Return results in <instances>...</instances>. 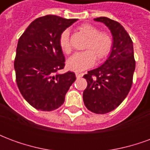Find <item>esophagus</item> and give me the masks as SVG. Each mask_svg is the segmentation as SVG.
Listing matches in <instances>:
<instances>
[{
	"label": "esophagus",
	"mask_w": 150,
	"mask_h": 150,
	"mask_svg": "<svg viewBox=\"0 0 150 150\" xmlns=\"http://www.w3.org/2000/svg\"><path fill=\"white\" fill-rule=\"evenodd\" d=\"M75 76H76L77 79H79L83 76V74L82 73H79V72H75Z\"/></svg>",
	"instance_id": "obj_1"
}]
</instances>
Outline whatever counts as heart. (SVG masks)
<instances>
[{
    "mask_svg": "<svg viewBox=\"0 0 150 150\" xmlns=\"http://www.w3.org/2000/svg\"><path fill=\"white\" fill-rule=\"evenodd\" d=\"M79 30L88 38L85 49L87 50L75 53L67 60V65L70 70L82 71L94 65L96 59L98 62L104 60L112 49L113 39L108 32L100 31L99 28L91 24L81 25ZM59 45L62 51L69 54L71 52L70 44V33L62 31L59 37Z\"/></svg>",
    "mask_w": 150,
    "mask_h": 150,
    "instance_id": "1",
    "label": "heart"
}]
</instances>
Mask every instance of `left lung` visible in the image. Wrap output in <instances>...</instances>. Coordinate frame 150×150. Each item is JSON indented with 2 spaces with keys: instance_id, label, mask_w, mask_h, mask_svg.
<instances>
[{
  "instance_id": "8db88e82",
  "label": "left lung",
  "mask_w": 150,
  "mask_h": 150,
  "mask_svg": "<svg viewBox=\"0 0 150 150\" xmlns=\"http://www.w3.org/2000/svg\"><path fill=\"white\" fill-rule=\"evenodd\" d=\"M94 20L103 22L110 30L113 46L104 64L83 75L88 86L83 98L88 110L105 114L118 107L129 94L136 62L132 41L125 28L119 22L105 17Z\"/></svg>"
}]
</instances>
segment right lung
<instances>
[{
  "instance_id": "right-lung-1",
  "label": "right lung",
  "mask_w": 150,
  "mask_h": 150,
  "mask_svg": "<svg viewBox=\"0 0 150 150\" xmlns=\"http://www.w3.org/2000/svg\"><path fill=\"white\" fill-rule=\"evenodd\" d=\"M77 19L46 15L32 21L18 40L14 69L18 89L32 107L55 110L75 81L74 72L58 74L65 67L59 37Z\"/></svg>"
}]
</instances>
